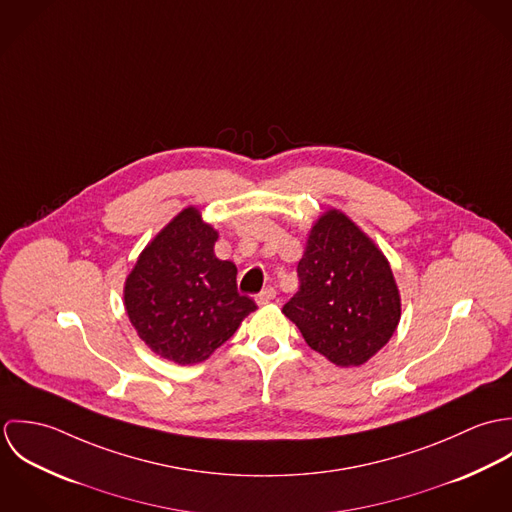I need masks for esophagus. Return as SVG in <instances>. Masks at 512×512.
<instances>
[{
    "mask_svg": "<svg viewBox=\"0 0 512 512\" xmlns=\"http://www.w3.org/2000/svg\"><path fill=\"white\" fill-rule=\"evenodd\" d=\"M274 297H276V290L268 286V288H264V290H262V293H258V295H256V301H258V305H264V303L272 301Z\"/></svg>",
    "mask_w": 512,
    "mask_h": 512,
    "instance_id": "esophagus-1",
    "label": "esophagus"
}]
</instances>
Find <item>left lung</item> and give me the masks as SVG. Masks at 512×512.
<instances>
[{
  "label": "left lung",
  "mask_w": 512,
  "mask_h": 512,
  "mask_svg": "<svg viewBox=\"0 0 512 512\" xmlns=\"http://www.w3.org/2000/svg\"><path fill=\"white\" fill-rule=\"evenodd\" d=\"M284 305L305 343L337 366H361L392 337L400 295L384 254L339 211L315 222Z\"/></svg>",
  "instance_id": "left-lung-1"
}]
</instances>
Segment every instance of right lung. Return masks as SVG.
I'll return each mask as SVG.
<instances>
[{"label": "right lung", "instance_id": "right-lung-1", "mask_svg": "<svg viewBox=\"0 0 512 512\" xmlns=\"http://www.w3.org/2000/svg\"><path fill=\"white\" fill-rule=\"evenodd\" d=\"M217 238L189 207L147 244L126 280V311L140 339L177 365L209 359L256 309L238 293L236 266L215 256Z\"/></svg>", "mask_w": 512, "mask_h": 512}]
</instances>
